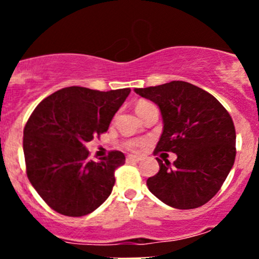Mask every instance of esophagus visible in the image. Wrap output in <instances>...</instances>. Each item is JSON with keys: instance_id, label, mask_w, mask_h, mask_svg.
Returning <instances> with one entry per match:
<instances>
[{"instance_id": "obj_1", "label": "esophagus", "mask_w": 259, "mask_h": 259, "mask_svg": "<svg viewBox=\"0 0 259 259\" xmlns=\"http://www.w3.org/2000/svg\"><path fill=\"white\" fill-rule=\"evenodd\" d=\"M142 160V156L138 155H127L126 156V163H138Z\"/></svg>"}]
</instances>
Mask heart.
I'll use <instances>...</instances> for the list:
<instances>
[{
  "mask_svg": "<svg viewBox=\"0 0 259 259\" xmlns=\"http://www.w3.org/2000/svg\"><path fill=\"white\" fill-rule=\"evenodd\" d=\"M149 105H151V104L146 103V101H140V103H138L137 113H138V111L144 110V109L148 108ZM144 145H145L144 140H133V142H129V143H126V144H125V146H126L127 149H130V150H139V149H142Z\"/></svg>",
  "mask_w": 259,
  "mask_h": 259,
  "instance_id": "1",
  "label": "heart"
}]
</instances>
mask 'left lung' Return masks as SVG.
I'll list each match as a JSON object with an SVG mask.
<instances>
[{
  "label": "left lung",
  "mask_w": 259,
  "mask_h": 259,
  "mask_svg": "<svg viewBox=\"0 0 259 259\" xmlns=\"http://www.w3.org/2000/svg\"><path fill=\"white\" fill-rule=\"evenodd\" d=\"M159 106L163 134L154 155L177 154L173 164L164 159L156 176L146 180L158 199L177 209L202 207L218 193L236 159V129L224 106L203 89L185 81L135 89Z\"/></svg>",
  "instance_id": "1"
}]
</instances>
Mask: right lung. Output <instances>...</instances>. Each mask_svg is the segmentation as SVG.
Listing matches in <instances>:
<instances>
[{
	"mask_svg": "<svg viewBox=\"0 0 259 259\" xmlns=\"http://www.w3.org/2000/svg\"><path fill=\"white\" fill-rule=\"evenodd\" d=\"M130 89L110 91L81 86L61 89L44 99L23 129L27 178L46 204L67 217H82L100 207L115 184L121 151L99 161L89 159L85 143L108 132Z\"/></svg>",
	"mask_w": 259,
	"mask_h": 259,
	"instance_id": "add662e5",
	"label": "right lung"
}]
</instances>
